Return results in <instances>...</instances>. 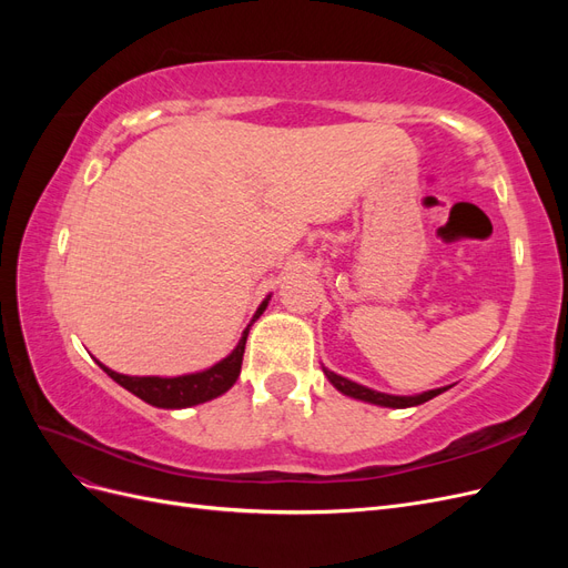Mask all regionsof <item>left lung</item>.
<instances>
[{
	"label": "left lung",
	"mask_w": 568,
	"mask_h": 568,
	"mask_svg": "<svg viewBox=\"0 0 568 568\" xmlns=\"http://www.w3.org/2000/svg\"><path fill=\"white\" fill-rule=\"evenodd\" d=\"M324 376L329 379V384L341 390L343 395H348V398H355V400H363V403H369V405H379V407H395V409H403V407H415V405H422L426 400L436 398V395H440L443 390H448L450 386H443V388H432V390H424V393H417V395H390V393H382V390H374V388H367L363 384H355L351 379H346V376H341L332 369L322 367Z\"/></svg>",
	"instance_id": "left-lung-1"
}]
</instances>
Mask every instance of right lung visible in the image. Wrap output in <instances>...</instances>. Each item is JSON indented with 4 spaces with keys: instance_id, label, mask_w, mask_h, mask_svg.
Returning <instances> with one entry per match:
<instances>
[{
    "instance_id": "right-lung-1",
    "label": "right lung",
    "mask_w": 568,
    "mask_h": 568,
    "mask_svg": "<svg viewBox=\"0 0 568 568\" xmlns=\"http://www.w3.org/2000/svg\"><path fill=\"white\" fill-rule=\"evenodd\" d=\"M270 298L272 296H267L261 305H257V311H255L251 324L244 329L242 338H239L236 348L209 369H201L194 374H180V376H128V374H118V372L109 369L106 365H101L99 359H97V365L104 369L115 384L134 393L136 398L153 405V407L184 409V407L209 403V400L217 398V395L227 393L236 384L239 374H242V359H244L248 332H251L253 322L265 313Z\"/></svg>"
}]
</instances>
